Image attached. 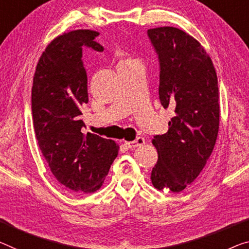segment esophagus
Wrapping results in <instances>:
<instances>
[{
  "label": "esophagus",
  "instance_id": "obj_1",
  "mask_svg": "<svg viewBox=\"0 0 249 249\" xmlns=\"http://www.w3.org/2000/svg\"><path fill=\"white\" fill-rule=\"evenodd\" d=\"M143 143H144V139H143V138H142V137H138L137 139L133 140V141H125L124 146L130 148V149H132V148H137V147L142 146Z\"/></svg>",
  "mask_w": 249,
  "mask_h": 249
}]
</instances>
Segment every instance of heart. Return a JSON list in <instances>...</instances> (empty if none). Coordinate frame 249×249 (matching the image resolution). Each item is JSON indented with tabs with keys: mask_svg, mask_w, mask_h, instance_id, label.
Instances as JSON below:
<instances>
[{
	"mask_svg": "<svg viewBox=\"0 0 249 249\" xmlns=\"http://www.w3.org/2000/svg\"><path fill=\"white\" fill-rule=\"evenodd\" d=\"M130 61H132V59H130V58H121L120 61H119V66H120V64L128 63V62H130Z\"/></svg>",
	"mask_w": 249,
	"mask_h": 249,
	"instance_id": "1",
	"label": "heart"
}]
</instances>
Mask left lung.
Returning <instances> with one entry per match:
<instances>
[{"label":"left lung","instance_id":"1","mask_svg":"<svg viewBox=\"0 0 249 249\" xmlns=\"http://www.w3.org/2000/svg\"><path fill=\"white\" fill-rule=\"evenodd\" d=\"M159 60V99L174 109L169 129L152 144L158 161L151 182L159 190L180 193L196 179L215 147L219 95L213 64L201 44L173 26L148 30Z\"/></svg>","mask_w":249,"mask_h":249}]
</instances>
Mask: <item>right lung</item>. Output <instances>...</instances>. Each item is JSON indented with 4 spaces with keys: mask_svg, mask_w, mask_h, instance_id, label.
I'll return each instance as SVG.
<instances>
[{
    "mask_svg": "<svg viewBox=\"0 0 249 249\" xmlns=\"http://www.w3.org/2000/svg\"><path fill=\"white\" fill-rule=\"evenodd\" d=\"M99 33L75 30L55 37L42 53L32 87V117L40 150L50 170L72 193H94L102 186L119 146L83 132L88 76L82 49L102 52Z\"/></svg>",
    "mask_w": 249,
    "mask_h": 249,
    "instance_id": "1",
    "label": "right lung"
}]
</instances>
